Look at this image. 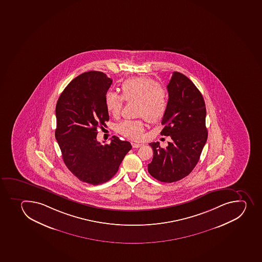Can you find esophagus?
<instances>
[{
  "mask_svg": "<svg viewBox=\"0 0 262 262\" xmlns=\"http://www.w3.org/2000/svg\"><path fill=\"white\" fill-rule=\"evenodd\" d=\"M132 147L137 148V147H142L143 144H142V143H137V142H132Z\"/></svg>",
  "mask_w": 262,
  "mask_h": 262,
  "instance_id": "obj_1",
  "label": "esophagus"
}]
</instances>
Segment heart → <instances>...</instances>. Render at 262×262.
<instances>
[{
	"instance_id": "1",
	"label": "heart",
	"mask_w": 262,
	"mask_h": 262,
	"mask_svg": "<svg viewBox=\"0 0 262 262\" xmlns=\"http://www.w3.org/2000/svg\"><path fill=\"white\" fill-rule=\"evenodd\" d=\"M122 96L110 92L105 96V104L111 116L118 118L124 102H137L138 120H125L115 126V130L124 137L138 139L144 132L145 120L156 122L165 116L169 106V95L165 86L152 78L128 79L121 85Z\"/></svg>"
}]
</instances>
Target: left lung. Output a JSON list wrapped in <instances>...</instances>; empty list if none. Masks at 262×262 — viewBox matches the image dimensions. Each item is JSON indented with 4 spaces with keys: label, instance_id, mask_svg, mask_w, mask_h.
<instances>
[{
    "label": "left lung",
    "instance_id": "8db88e82",
    "mask_svg": "<svg viewBox=\"0 0 262 262\" xmlns=\"http://www.w3.org/2000/svg\"><path fill=\"white\" fill-rule=\"evenodd\" d=\"M169 106L161 124L163 136L171 142L166 147L151 142L152 162L147 170L162 182H177L192 172L200 160L208 137L205 126V100L199 89L187 76L174 72L167 85Z\"/></svg>",
    "mask_w": 262,
    "mask_h": 262
}]
</instances>
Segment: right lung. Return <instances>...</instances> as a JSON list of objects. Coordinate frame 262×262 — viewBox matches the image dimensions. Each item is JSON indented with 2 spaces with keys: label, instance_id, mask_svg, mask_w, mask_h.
<instances>
[{
  "label": "right lung",
  "instance_id": "add662e5",
  "mask_svg": "<svg viewBox=\"0 0 262 262\" xmlns=\"http://www.w3.org/2000/svg\"><path fill=\"white\" fill-rule=\"evenodd\" d=\"M112 82L104 73H83L65 88L56 105L55 137L63 162L89 184L110 181L132 148L130 142L118 137L110 144L97 141V128L110 120L105 96Z\"/></svg>",
  "mask_w": 262,
  "mask_h": 262
}]
</instances>
